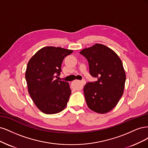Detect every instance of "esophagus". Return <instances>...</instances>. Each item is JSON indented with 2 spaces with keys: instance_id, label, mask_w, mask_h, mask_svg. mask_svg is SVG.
I'll return each instance as SVG.
<instances>
[{
  "instance_id": "34e87169",
  "label": "esophagus",
  "mask_w": 148,
  "mask_h": 148,
  "mask_svg": "<svg viewBox=\"0 0 148 148\" xmlns=\"http://www.w3.org/2000/svg\"><path fill=\"white\" fill-rule=\"evenodd\" d=\"M78 82H79V83H80V84H81V85H82V88H83V87H84V85L86 84V81H85V80H81V81H78Z\"/></svg>"
}]
</instances>
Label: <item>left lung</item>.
Segmentation results:
<instances>
[{
    "mask_svg": "<svg viewBox=\"0 0 148 148\" xmlns=\"http://www.w3.org/2000/svg\"><path fill=\"white\" fill-rule=\"evenodd\" d=\"M80 53L86 58L89 72L97 81L85 84L84 92L89 109L104 114L110 111L122 97L126 75L121 60L112 49L96 44Z\"/></svg>",
    "mask_w": 148,
    "mask_h": 148,
    "instance_id": "left-lung-1",
    "label": "left lung"
}]
</instances>
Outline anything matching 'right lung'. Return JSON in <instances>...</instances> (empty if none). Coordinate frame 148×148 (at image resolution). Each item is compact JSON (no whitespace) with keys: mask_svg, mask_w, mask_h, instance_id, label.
Segmentation results:
<instances>
[{"mask_svg":"<svg viewBox=\"0 0 148 148\" xmlns=\"http://www.w3.org/2000/svg\"><path fill=\"white\" fill-rule=\"evenodd\" d=\"M73 51L61 47H45L28 62L25 74L28 92L42 112L58 113L67 105L71 93L69 83L55 78L61 74L64 58Z\"/></svg>","mask_w":148,"mask_h":148,"instance_id":"add662e5","label":"right lung"}]
</instances>
